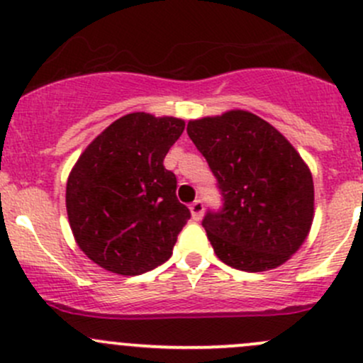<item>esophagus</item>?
<instances>
[{
	"label": "esophagus",
	"mask_w": 363,
	"mask_h": 363,
	"mask_svg": "<svg viewBox=\"0 0 363 363\" xmlns=\"http://www.w3.org/2000/svg\"><path fill=\"white\" fill-rule=\"evenodd\" d=\"M189 211H191V216L195 221H199V219H202L203 216V203L202 200H195L191 205H189Z\"/></svg>",
	"instance_id": "obj_1"
}]
</instances>
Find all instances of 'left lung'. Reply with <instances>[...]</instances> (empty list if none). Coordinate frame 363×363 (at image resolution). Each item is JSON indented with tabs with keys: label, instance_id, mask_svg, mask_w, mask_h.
<instances>
[{
	"label": "left lung",
	"instance_id": "8db88e82",
	"mask_svg": "<svg viewBox=\"0 0 363 363\" xmlns=\"http://www.w3.org/2000/svg\"><path fill=\"white\" fill-rule=\"evenodd\" d=\"M225 199L203 228L216 256L246 272L291 258L314 219L313 174L286 137L256 113L233 108L188 123Z\"/></svg>",
	"mask_w": 363,
	"mask_h": 363
}]
</instances>
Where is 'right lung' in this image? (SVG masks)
Masks as SVG:
<instances>
[{"label": "right lung", "instance_id": "1", "mask_svg": "<svg viewBox=\"0 0 363 363\" xmlns=\"http://www.w3.org/2000/svg\"><path fill=\"white\" fill-rule=\"evenodd\" d=\"M184 119L131 112L105 128L79 156L67 181L75 242L101 269L138 276L167 262L189 208L163 167Z\"/></svg>", "mask_w": 363, "mask_h": 363}]
</instances>
